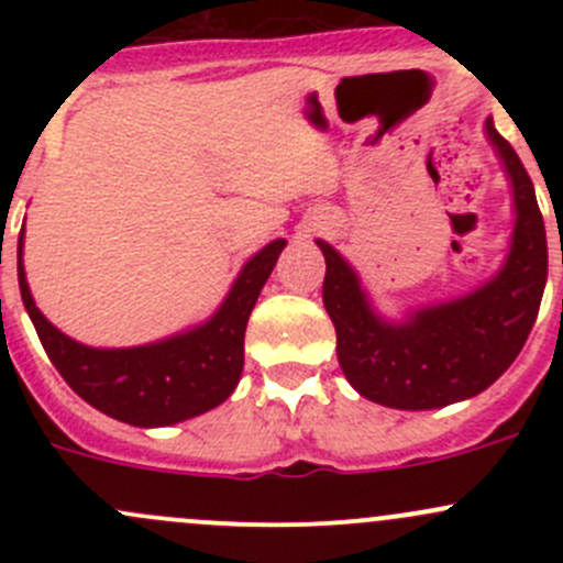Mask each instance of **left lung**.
<instances>
[{
    "label": "left lung",
    "mask_w": 563,
    "mask_h": 563,
    "mask_svg": "<svg viewBox=\"0 0 563 563\" xmlns=\"http://www.w3.org/2000/svg\"><path fill=\"white\" fill-rule=\"evenodd\" d=\"M487 135L512 176L518 220L507 264L474 294L387 323L371 310L343 255L318 240L327 258L323 308L338 332L340 367L367 400L424 411L479 395L512 365L537 321L548 280L542 212L531 176L493 119Z\"/></svg>",
    "instance_id": "obj_1"
}]
</instances>
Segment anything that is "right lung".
Here are the masks:
<instances>
[{
  "instance_id": "obj_1",
  "label": "right lung",
  "mask_w": 563,
  "mask_h": 563,
  "mask_svg": "<svg viewBox=\"0 0 563 563\" xmlns=\"http://www.w3.org/2000/svg\"><path fill=\"white\" fill-rule=\"evenodd\" d=\"M21 245L24 229L19 234L21 299L59 376L108 417L135 428H163L220 406L240 384L250 310L286 240L269 242L247 261L225 302L203 327L139 349H89L45 321L26 286Z\"/></svg>"
}]
</instances>
